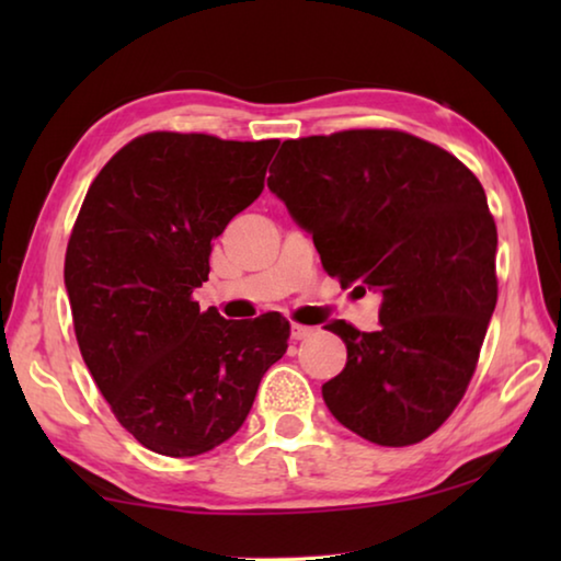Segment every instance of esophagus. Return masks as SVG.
Wrapping results in <instances>:
<instances>
[{"label":"esophagus","mask_w":561,"mask_h":561,"mask_svg":"<svg viewBox=\"0 0 561 561\" xmlns=\"http://www.w3.org/2000/svg\"><path fill=\"white\" fill-rule=\"evenodd\" d=\"M289 331H291V339H294V341H301V339H307V336L314 334V329L304 327V324H291Z\"/></svg>","instance_id":"34e87169"}]
</instances>
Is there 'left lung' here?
<instances>
[{
    "instance_id": "obj_1",
    "label": "left lung",
    "mask_w": 561,
    "mask_h": 561,
    "mask_svg": "<svg viewBox=\"0 0 561 561\" xmlns=\"http://www.w3.org/2000/svg\"><path fill=\"white\" fill-rule=\"evenodd\" d=\"M267 185L341 287L381 294V329L331 321L346 366L321 386L341 425L413 445L448 421L497 304V227L480 180L403 130L284 140Z\"/></svg>"
}]
</instances>
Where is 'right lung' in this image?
<instances>
[{"label": "right lung", "instance_id": "add662e5", "mask_svg": "<svg viewBox=\"0 0 561 561\" xmlns=\"http://www.w3.org/2000/svg\"><path fill=\"white\" fill-rule=\"evenodd\" d=\"M279 140L146 133L93 180L66 247L81 356L113 415L148 450L193 458L242 428L289 321H227L193 289L213 240L257 201Z\"/></svg>", "mask_w": 561, "mask_h": 561}]
</instances>
